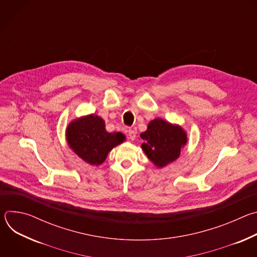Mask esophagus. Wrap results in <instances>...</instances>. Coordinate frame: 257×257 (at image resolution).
<instances>
[{"label":"esophagus","instance_id":"1","mask_svg":"<svg viewBox=\"0 0 257 257\" xmlns=\"http://www.w3.org/2000/svg\"><path fill=\"white\" fill-rule=\"evenodd\" d=\"M128 135H129V138H130L131 140H134L135 137H136V132H135L134 130L130 129V130L128 131Z\"/></svg>","mask_w":257,"mask_h":257}]
</instances>
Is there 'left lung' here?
Returning <instances> with one entry per match:
<instances>
[{
	"label": "left lung",
	"mask_w": 257,
	"mask_h": 257,
	"mask_svg": "<svg viewBox=\"0 0 257 257\" xmlns=\"http://www.w3.org/2000/svg\"><path fill=\"white\" fill-rule=\"evenodd\" d=\"M140 137L144 141L141 144L142 151L160 169L176 161L187 143L184 129L161 118L152 120Z\"/></svg>",
	"instance_id": "8db88e82"
}]
</instances>
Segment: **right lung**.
Wrapping results in <instances>:
<instances>
[{
  "instance_id": "right-lung-1",
  "label": "right lung",
  "mask_w": 257,
  "mask_h": 257,
  "mask_svg": "<svg viewBox=\"0 0 257 257\" xmlns=\"http://www.w3.org/2000/svg\"><path fill=\"white\" fill-rule=\"evenodd\" d=\"M66 139L70 149L85 163L99 166L126 136L121 132H107L104 121L99 116L90 114L69 123Z\"/></svg>"
}]
</instances>
